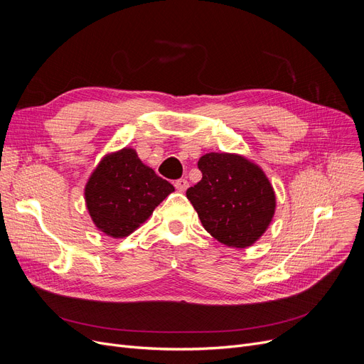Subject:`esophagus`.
Here are the masks:
<instances>
[{
  "instance_id": "34e87169",
  "label": "esophagus",
  "mask_w": 364,
  "mask_h": 364,
  "mask_svg": "<svg viewBox=\"0 0 364 364\" xmlns=\"http://www.w3.org/2000/svg\"><path fill=\"white\" fill-rule=\"evenodd\" d=\"M174 186H176V188L178 190V192H186V188L188 187V181L184 180V178H181V180H177Z\"/></svg>"
}]
</instances>
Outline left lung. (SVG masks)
<instances>
[{"mask_svg":"<svg viewBox=\"0 0 364 364\" xmlns=\"http://www.w3.org/2000/svg\"><path fill=\"white\" fill-rule=\"evenodd\" d=\"M202 180L186 195L205 230L220 243L245 250L267 232L276 213L274 188L262 168L239 153L200 156Z\"/></svg>","mask_w":364,"mask_h":364,"instance_id":"8db88e82","label":"left lung"}]
</instances>
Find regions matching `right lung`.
<instances>
[{"instance_id":"obj_1","label":"right lung","mask_w":364,"mask_h":364,"mask_svg":"<svg viewBox=\"0 0 364 364\" xmlns=\"http://www.w3.org/2000/svg\"><path fill=\"white\" fill-rule=\"evenodd\" d=\"M174 186L144 165L132 147L106 153L84 188L88 214L102 233L124 239L149 220Z\"/></svg>"}]
</instances>
